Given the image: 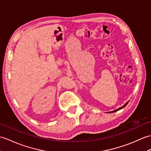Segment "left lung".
<instances>
[{"mask_svg": "<svg viewBox=\"0 0 151 151\" xmlns=\"http://www.w3.org/2000/svg\"><path fill=\"white\" fill-rule=\"evenodd\" d=\"M129 103V101H127V103H126L124 106H123L122 107H120V108H118V109H116V110H114V111H111V112H110V113H114V112H116V111H119V110H120V109H123L124 107H125L126 106H127V104Z\"/></svg>", "mask_w": 151, "mask_h": 151, "instance_id": "1", "label": "left lung"}]
</instances>
